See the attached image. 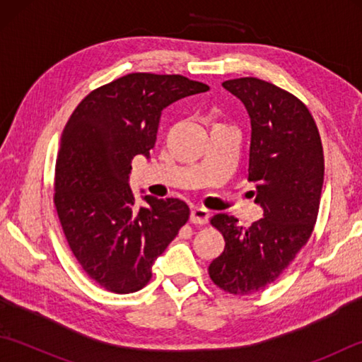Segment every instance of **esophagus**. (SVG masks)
<instances>
[{
	"mask_svg": "<svg viewBox=\"0 0 362 362\" xmlns=\"http://www.w3.org/2000/svg\"><path fill=\"white\" fill-rule=\"evenodd\" d=\"M210 219V211L206 209H202V206H196V209L191 210L189 214V221L193 224H206Z\"/></svg>",
	"mask_w": 362,
	"mask_h": 362,
	"instance_id": "obj_1",
	"label": "esophagus"
}]
</instances>
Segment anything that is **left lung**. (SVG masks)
I'll use <instances>...</instances> for the list:
<instances>
[{
	"mask_svg": "<svg viewBox=\"0 0 362 362\" xmlns=\"http://www.w3.org/2000/svg\"><path fill=\"white\" fill-rule=\"evenodd\" d=\"M222 87L241 99L250 117L249 180L257 183L255 202L264 218L241 227L233 216L214 214L210 222L226 249L209 274L222 291L245 296L272 284L308 243L324 185V149L308 107L289 91L257 78L230 79Z\"/></svg>",
	"mask_w": 362,
	"mask_h": 362,
	"instance_id": "1",
	"label": "left lung"
}]
</instances>
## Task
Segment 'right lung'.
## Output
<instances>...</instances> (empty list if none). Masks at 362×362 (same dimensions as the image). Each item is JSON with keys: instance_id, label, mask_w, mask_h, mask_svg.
Here are the masks:
<instances>
[{"instance_id": "right-lung-1", "label": "right lung", "mask_w": 362, "mask_h": 362, "mask_svg": "<svg viewBox=\"0 0 362 362\" xmlns=\"http://www.w3.org/2000/svg\"><path fill=\"white\" fill-rule=\"evenodd\" d=\"M210 87L180 74L130 73L91 91L60 138L54 205L66 243L99 286L129 294L144 288L152 264L187 224L180 199L144 196L129 187L134 157H149L161 110Z\"/></svg>"}]
</instances>
